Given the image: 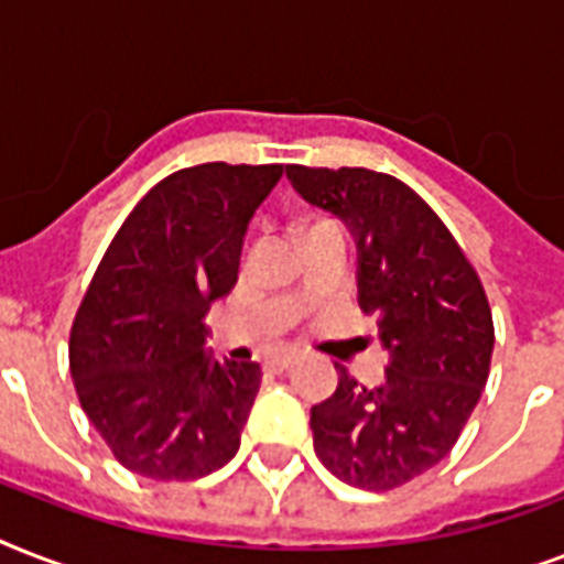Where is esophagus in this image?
Masks as SVG:
<instances>
[{
    "instance_id": "1",
    "label": "esophagus",
    "mask_w": 564,
    "mask_h": 564,
    "mask_svg": "<svg viewBox=\"0 0 564 564\" xmlns=\"http://www.w3.org/2000/svg\"><path fill=\"white\" fill-rule=\"evenodd\" d=\"M295 362H299V357H295V354H281V357H269V360H265V369L286 371V369H292Z\"/></svg>"
}]
</instances>
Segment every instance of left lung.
<instances>
[{"label": "left lung", "instance_id": "left-lung-1", "mask_svg": "<svg viewBox=\"0 0 564 564\" xmlns=\"http://www.w3.org/2000/svg\"><path fill=\"white\" fill-rule=\"evenodd\" d=\"M295 193L357 242V301L377 316L386 383L339 386L310 410L313 447L348 486L386 491L442 463L480 401L495 327L482 283L436 213L392 175L286 166Z\"/></svg>", "mask_w": 564, "mask_h": 564}]
</instances>
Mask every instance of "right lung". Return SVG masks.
<instances>
[{
    "instance_id": "add662e5",
    "label": "right lung",
    "mask_w": 564,
    "mask_h": 564,
    "mask_svg": "<svg viewBox=\"0 0 564 564\" xmlns=\"http://www.w3.org/2000/svg\"><path fill=\"white\" fill-rule=\"evenodd\" d=\"M283 166L202 163L154 184L101 257L69 334L82 410L128 471L195 480L239 451L257 362H210L204 316L237 283Z\"/></svg>"
}]
</instances>
